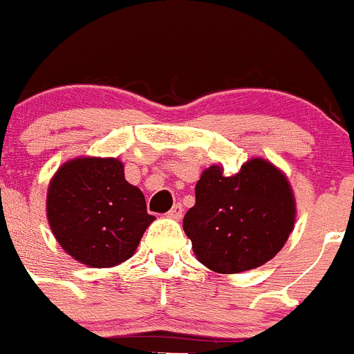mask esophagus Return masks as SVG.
<instances>
[{"mask_svg":"<svg viewBox=\"0 0 354 354\" xmlns=\"http://www.w3.org/2000/svg\"><path fill=\"white\" fill-rule=\"evenodd\" d=\"M167 217L180 221L181 217H183V205H181V203H176V205H173V209L167 212Z\"/></svg>","mask_w":354,"mask_h":354,"instance_id":"1","label":"esophagus"}]
</instances>
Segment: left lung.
Listing matches in <instances>:
<instances>
[{"label":"left lung","mask_w":354,"mask_h":354,"mask_svg":"<svg viewBox=\"0 0 354 354\" xmlns=\"http://www.w3.org/2000/svg\"><path fill=\"white\" fill-rule=\"evenodd\" d=\"M223 171H203L183 230L198 262L214 272L238 274L281 252L295 227L296 202L286 174L269 160H246L233 176Z\"/></svg>","instance_id":"obj_1"}]
</instances>
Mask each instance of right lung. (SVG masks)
Instances as JSON below:
<instances>
[{
  "instance_id": "right-lung-1",
  "label": "right lung",
  "mask_w": 354,
  "mask_h": 354,
  "mask_svg": "<svg viewBox=\"0 0 354 354\" xmlns=\"http://www.w3.org/2000/svg\"><path fill=\"white\" fill-rule=\"evenodd\" d=\"M46 212L68 255L97 269L130 259L156 219L114 157H77L63 164L49 183Z\"/></svg>"
}]
</instances>
